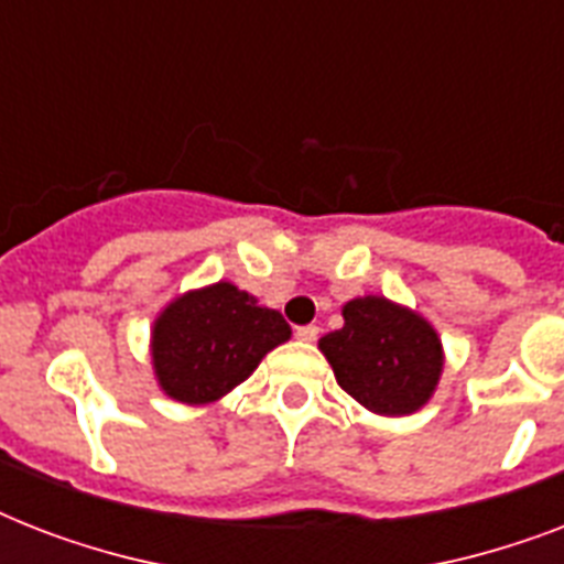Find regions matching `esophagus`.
Masks as SVG:
<instances>
[{"label":"esophagus","mask_w":564,"mask_h":564,"mask_svg":"<svg viewBox=\"0 0 564 564\" xmlns=\"http://www.w3.org/2000/svg\"><path fill=\"white\" fill-rule=\"evenodd\" d=\"M295 336H299L301 343H313V339L318 336V327L316 325H301V327H295Z\"/></svg>","instance_id":"34e87169"}]
</instances>
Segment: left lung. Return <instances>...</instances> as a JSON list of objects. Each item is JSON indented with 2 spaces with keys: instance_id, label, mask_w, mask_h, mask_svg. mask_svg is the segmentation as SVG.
<instances>
[{
  "instance_id": "obj_1",
  "label": "left lung",
  "mask_w": 564,
  "mask_h": 564,
  "mask_svg": "<svg viewBox=\"0 0 564 564\" xmlns=\"http://www.w3.org/2000/svg\"><path fill=\"white\" fill-rule=\"evenodd\" d=\"M345 325L318 339L336 383L377 415H410L442 375V343L427 318L380 295L343 307Z\"/></svg>"
}]
</instances>
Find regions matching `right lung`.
Masks as SVG:
<instances>
[{
    "instance_id": "obj_1",
    "label": "right lung",
    "mask_w": 564,
    "mask_h": 564,
    "mask_svg": "<svg viewBox=\"0 0 564 564\" xmlns=\"http://www.w3.org/2000/svg\"><path fill=\"white\" fill-rule=\"evenodd\" d=\"M290 334L278 310L260 307L248 292L219 281L181 295L158 316L152 330L154 375L175 401H219Z\"/></svg>"
}]
</instances>
